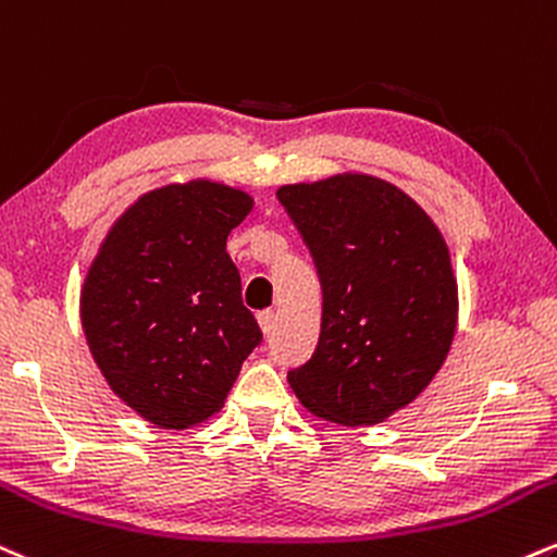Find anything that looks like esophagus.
I'll return each instance as SVG.
<instances>
[{
  "mask_svg": "<svg viewBox=\"0 0 557 557\" xmlns=\"http://www.w3.org/2000/svg\"><path fill=\"white\" fill-rule=\"evenodd\" d=\"M257 321H259V326H261V332L267 334V337H270L272 334V330H274V324H277V317H274L272 311H261L259 317H257Z\"/></svg>",
  "mask_w": 557,
  "mask_h": 557,
  "instance_id": "1",
  "label": "esophagus"
}]
</instances>
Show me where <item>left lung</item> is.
<instances>
[{
    "label": "left lung",
    "mask_w": 557,
    "mask_h": 557,
    "mask_svg": "<svg viewBox=\"0 0 557 557\" xmlns=\"http://www.w3.org/2000/svg\"><path fill=\"white\" fill-rule=\"evenodd\" d=\"M321 277V334L287 373L321 420L384 423L425 392L451 350L459 287L444 233L410 194L371 173L277 189Z\"/></svg>",
    "instance_id": "left-lung-1"
}]
</instances>
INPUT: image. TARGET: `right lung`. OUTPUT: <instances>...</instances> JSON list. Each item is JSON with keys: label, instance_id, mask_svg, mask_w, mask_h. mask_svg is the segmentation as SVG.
<instances>
[{"label": "right lung", "instance_id": "obj_1", "mask_svg": "<svg viewBox=\"0 0 557 557\" xmlns=\"http://www.w3.org/2000/svg\"><path fill=\"white\" fill-rule=\"evenodd\" d=\"M249 191L189 178L139 194L85 274L79 319L111 392L139 418L186 431L225 405L261 343L225 244Z\"/></svg>", "mask_w": 557, "mask_h": 557}]
</instances>
